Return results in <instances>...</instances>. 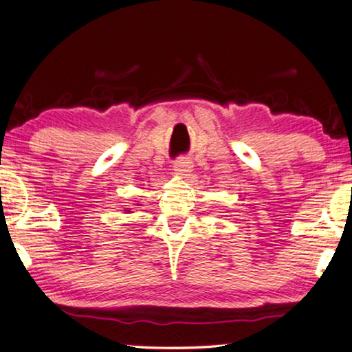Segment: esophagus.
<instances>
[{"mask_svg":"<svg viewBox=\"0 0 352 352\" xmlns=\"http://www.w3.org/2000/svg\"><path fill=\"white\" fill-rule=\"evenodd\" d=\"M174 167L177 174L186 175L188 172H191L192 169V161L188 158V156H178V158L174 161Z\"/></svg>","mask_w":352,"mask_h":352,"instance_id":"34e87169","label":"esophagus"}]
</instances>
